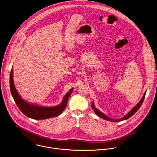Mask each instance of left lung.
<instances>
[{"mask_svg": "<svg viewBox=\"0 0 157 157\" xmlns=\"http://www.w3.org/2000/svg\"><path fill=\"white\" fill-rule=\"evenodd\" d=\"M146 92L144 93V94L143 95V98H141V99L139 101V102L124 117H123L121 119H118V120H114V119H112L108 117H107L106 115H105L104 113H102L101 111H99L98 109H97L95 107H94V102H92V109L94 110V113L98 116L100 118H102V119H104L105 120H107V121H113V122H120V121H123V120H127L128 118H130L132 116H133L138 110V109L140 108L141 104H143V101H144V98H145V96H146Z\"/></svg>", "mask_w": 157, "mask_h": 157, "instance_id": "8db88e82", "label": "left lung"}]
</instances>
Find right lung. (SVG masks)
Here are the masks:
<instances>
[{"label":"right lung","instance_id":"1","mask_svg":"<svg viewBox=\"0 0 157 157\" xmlns=\"http://www.w3.org/2000/svg\"><path fill=\"white\" fill-rule=\"evenodd\" d=\"M13 70L12 67L10 76V87L11 94L16 104H17L20 110L25 115L36 120L48 119L59 115L66 107L69 96H70L73 90V89H70V90L63 97L62 102L58 105L54 107L40 106L36 104L29 103L28 102L24 101L20 96L15 88L13 79Z\"/></svg>","mask_w":157,"mask_h":157}]
</instances>
